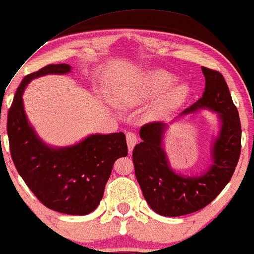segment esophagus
Here are the masks:
<instances>
[{"mask_svg":"<svg viewBox=\"0 0 254 254\" xmlns=\"http://www.w3.org/2000/svg\"><path fill=\"white\" fill-rule=\"evenodd\" d=\"M126 139H127V145H128V150L129 152L133 151L134 146H135L136 141H138V138H136V134L134 132H128L126 134Z\"/></svg>","mask_w":254,"mask_h":254,"instance_id":"1","label":"esophagus"}]
</instances>
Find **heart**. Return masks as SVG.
Wrapping results in <instances>:
<instances>
[{"mask_svg":"<svg viewBox=\"0 0 254 254\" xmlns=\"http://www.w3.org/2000/svg\"><path fill=\"white\" fill-rule=\"evenodd\" d=\"M175 77L163 70H154L146 74L142 84L141 97L153 98L160 96L159 107L163 110H172L180 107L189 95V88L184 83L174 84Z\"/></svg>","mask_w":254,"mask_h":254,"instance_id":"1","label":"heart"}]
</instances>
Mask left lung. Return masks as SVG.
Instances as JSON below:
<instances>
[{
    "mask_svg": "<svg viewBox=\"0 0 254 254\" xmlns=\"http://www.w3.org/2000/svg\"><path fill=\"white\" fill-rule=\"evenodd\" d=\"M205 88L202 97L181 116L199 109L219 114V136L211 150L213 163L203 175L184 177L176 174L163 148L168 125L150 122L140 128L142 141L133 150L135 177L148 205L163 216H182L195 213L222 191L231 181L241 152V125L237 107L225 78L219 71L202 66Z\"/></svg>",
    "mask_w": 254,
    "mask_h": 254,
    "instance_id": "8db88e82",
    "label": "left lung"
}]
</instances>
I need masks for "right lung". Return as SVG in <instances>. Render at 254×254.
Segmentation results:
<instances>
[{
  "label": "right lung",
  "mask_w": 254,
  "mask_h": 254,
  "mask_svg": "<svg viewBox=\"0 0 254 254\" xmlns=\"http://www.w3.org/2000/svg\"><path fill=\"white\" fill-rule=\"evenodd\" d=\"M67 64H50L27 74L8 112L11 159L27 187L45 207L68 215H86L100 204L115 160L128 153L124 133L92 134L68 147L47 146L28 124L22 94L32 79L64 74Z\"/></svg>",
  "instance_id": "add662e5"
}]
</instances>
